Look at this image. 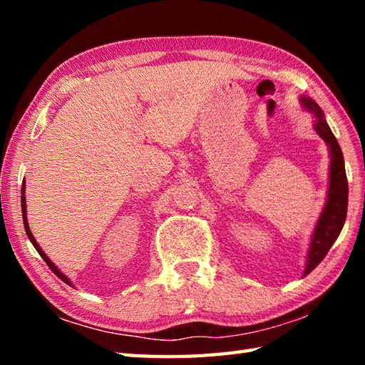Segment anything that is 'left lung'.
Returning a JSON list of instances; mask_svg holds the SVG:
<instances>
[{"label": "left lung", "mask_w": 365, "mask_h": 365, "mask_svg": "<svg viewBox=\"0 0 365 365\" xmlns=\"http://www.w3.org/2000/svg\"><path fill=\"white\" fill-rule=\"evenodd\" d=\"M301 106L316 117L314 130L325 141L330 151L329 191H327L325 206L320 212L316 228L312 232L311 245H309L306 267L304 274H302V277H306L322 262V259L327 256L331 245L336 242L338 235L344 225L346 212H348V178H346L341 148H339L335 135L331 133L329 123L325 120L324 110L319 108L316 101L307 96H301Z\"/></svg>", "instance_id": "1"}]
</instances>
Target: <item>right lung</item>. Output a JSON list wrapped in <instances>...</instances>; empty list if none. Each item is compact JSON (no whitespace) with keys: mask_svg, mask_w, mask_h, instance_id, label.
Wrapping results in <instances>:
<instances>
[{"mask_svg":"<svg viewBox=\"0 0 365 365\" xmlns=\"http://www.w3.org/2000/svg\"><path fill=\"white\" fill-rule=\"evenodd\" d=\"M21 193H22V196H21V206H22V219H24V227H26V232H27V237H29V240L30 242H32V245L35 246V250L38 251V255L43 257V261H45L46 264H48V267L51 269L54 274H56L61 280H63L64 283H67V285H72V282L67 279V277L63 274V272H61L56 265H54L51 261H49V257L45 255V251H43L41 248H40V245L36 243V240H35V237L32 235V232H30V227H29V220H27V205H26V187H24V183H22V190H21Z\"/></svg>","mask_w":365,"mask_h":365,"instance_id":"1","label":"right lung"}]
</instances>
